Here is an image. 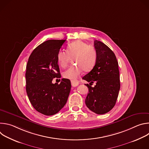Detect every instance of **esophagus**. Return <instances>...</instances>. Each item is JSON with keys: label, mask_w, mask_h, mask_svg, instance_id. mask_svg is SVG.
<instances>
[{"label": "esophagus", "mask_w": 149, "mask_h": 149, "mask_svg": "<svg viewBox=\"0 0 149 149\" xmlns=\"http://www.w3.org/2000/svg\"><path fill=\"white\" fill-rule=\"evenodd\" d=\"M79 82L78 81H71V85L73 87H77V86H78Z\"/></svg>", "instance_id": "esophagus-1"}]
</instances>
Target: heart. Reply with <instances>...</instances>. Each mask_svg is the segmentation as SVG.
I'll return each mask as SVG.
<instances>
[{
  "mask_svg": "<svg viewBox=\"0 0 149 149\" xmlns=\"http://www.w3.org/2000/svg\"><path fill=\"white\" fill-rule=\"evenodd\" d=\"M73 59L75 66L68 68L63 72V78L75 81L81 75L82 71L89 72L95 67L98 58V54L95 49L82 40H76L67 47V51L59 50L56 54V60L59 65L65 68L70 59Z\"/></svg>",
  "mask_w": 149,
  "mask_h": 149,
  "instance_id": "heart-1",
  "label": "heart"
}]
</instances>
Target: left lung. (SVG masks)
Wrapping results in <instances>:
<instances>
[{"label":"left lung","mask_w":149,"mask_h":149,"mask_svg":"<svg viewBox=\"0 0 149 149\" xmlns=\"http://www.w3.org/2000/svg\"><path fill=\"white\" fill-rule=\"evenodd\" d=\"M94 47L98 54L97 61L94 68L82 79L94 87L85 84L88 88L86 98L87 107L97 114L110 111L117 101L120 88L118 63L114 53L101 41L94 40Z\"/></svg>","instance_id":"obj_1"}]
</instances>
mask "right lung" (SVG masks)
I'll return each mask as SVG.
<instances>
[{
    "label": "right lung",
    "mask_w": 149,
    "mask_h": 149,
    "mask_svg": "<svg viewBox=\"0 0 149 149\" xmlns=\"http://www.w3.org/2000/svg\"><path fill=\"white\" fill-rule=\"evenodd\" d=\"M66 40H48L38 46L26 65V90L33 108L45 116L58 113L67 101L71 84L68 79L53 84L61 78L56 54Z\"/></svg>",
    "instance_id": "right-lung-1"
}]
</instances>
